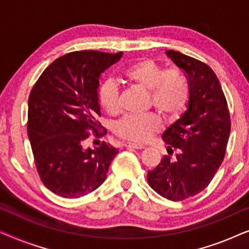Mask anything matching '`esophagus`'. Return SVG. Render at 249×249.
I'll return each instance as SVG.
<instances>
[{"mask_svg":"<svg viewBox=\"0 0 249 249\" xmlns=\"http://www.w3.org/2000/svg\"><path fill=\"white\" fill-rule=\"evenodd\" d=\"M124 147L132 148V149H142V148H145V146L142 144H136V142H125Z\"/></svg>","mask_w":249,"mask_h":249,"instance_id":"1","label":"esophagus"}]
</instances>
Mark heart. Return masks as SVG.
<instances>
[{"label":"heart","instance_id":"obj_1","mask_svg":"<svg viewBox=\"0 0 249 249\" xmlns=\"http://www.w3.org/2000/svg\"><path fill=\"white\" fill-rule=\"evenodd\" d=\"M124 77L136 86L148 90V104L166 119H176L185 111L190 98V84L186 74L177 68L163 69L151 59L132 63L124 71ZM100 103L111 115L121 110L119 88L113 81L102 84L98 91ZM161 120L154 113L125 115L115 125V134L125 141L145 142L160 131Z\"/></svg>","mask_w":249,"mask_h":249}]
</instances>
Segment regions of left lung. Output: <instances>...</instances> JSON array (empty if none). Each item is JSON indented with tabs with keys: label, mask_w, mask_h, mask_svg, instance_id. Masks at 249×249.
<instances>
[{
	"label": "left lung",
	"mask_w": 249,
	"mask_h": 249,
	"mask_svg": "<svg viewBox=\"0 0 249 249\" xmlns=\"http://www.w3.org/2000/svg\"><path fill=\"white\" fill-rule=\"evenodd\" d=\"M166 55L186 73L190 98L182 117L163 134L169 155L148 171L147 181L160 195L177 202L197 195L212 181L226 155L231 120L214 71L178 51H166Z\"/></svg>",
	"instance_id": "left-lung-1"
}]
</instances>
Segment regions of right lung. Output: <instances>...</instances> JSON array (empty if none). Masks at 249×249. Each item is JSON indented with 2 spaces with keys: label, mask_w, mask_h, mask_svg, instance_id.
I'll return each mask as SVG.
<instances>
[{
  "label": "right lung",
  "mask_w": 249,
  "mask_h": 249,
  "mask_svg": "<svg viewBox=\"0 0 249 249\" xmlns=\"http://www.w3.org/2000/svg\"><path fill=\"white\" fill-rule=\"evenodd\" d=\"M121 55L91 50L68 53L43 71L29 94L27 131L37 172L46 188L64 198L98 188L118 154L105 142L94 149L84 144L90 131L96 138L107 135L98 121V83Z\"/></svg>",
  "instance_id": "obj_1"
}]
</instances>
